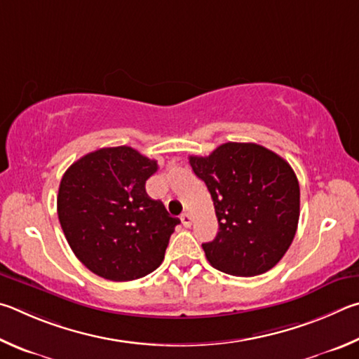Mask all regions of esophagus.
<instances>
[{
	"mask_svg": "<svg viewBox=\"0 0 359 359\" xmlns=\"http://www.w3.org/2000/svg\"><path fill=\"white\" fill-rule=\"evenodd\" d=\"M181 224H183L184 227H191V225H192V216L189 215V212H183V215H181Z\"/></svg>",
	"mask_w": 359,
	"mask_h": 359,
	"instance_id": "esophagus-1",
	"label": "esophagus"
}]
</instances>
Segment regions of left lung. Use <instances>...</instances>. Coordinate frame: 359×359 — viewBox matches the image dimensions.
<instances>
[{
  "label": "left lung",
  "instance_id": "left-lung-1",
  "mask_svg": "<svg viewBox=\"0 0 359 359\" xmlns=\"http://www.w3.org/2000/svg\"><path fill=\"white\" fill-rule=\"evenodd\" d=\"M189 163L211 194L219 231L203 243L210 265L231 276L263 274L290 248L299 184L285 159L257 143L229 142Z\"/></svg>",
  "mask_w": 359,
  "mask_h": 359
}]
</instances>
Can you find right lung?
Listing matches in <instances>:
<instances>
[{
	"label": "right lung",
	"mask_w": 359,
	"mask_h": 359,
	"mask_svg": "<svg viewBox=\"0 0 359 359\" xmlns=\"http://www.w3.org/2000/svg\"><path fill=\"white\" fill-rule=\"evenodd\" d=\"M157 162L130 147L100 148L62 175L58 219L75 257L100 278L140 279L161 265L180 224L144 183Z\"/></svg>",
	"instance_id": "right-lung-1"
}]
</instances>
